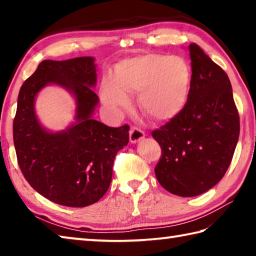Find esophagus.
<instances>
[{
  "label": "esophagus",
  "instance_id": "1",
  "mask_svg": "<svg viewBox=\"0 0 256 256\" xmlns=\"http://www.w3.org/2000/svg\"><path fill=\"white\" fill-rule=\"evenodd\" d=\"M144 132L141 131L140 128H131V130H130V141H131L132 144H136V142L140 141L141 138H144Z\"/></svg>",
  "mask_w": 256,
  "mask_h": 256
}]
</instances>
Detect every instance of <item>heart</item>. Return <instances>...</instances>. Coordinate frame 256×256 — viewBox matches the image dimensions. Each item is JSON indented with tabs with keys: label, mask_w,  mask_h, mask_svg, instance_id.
I'll return each mask as SVG.
<instances>
[{
	"label": "heart",
	"mask_w": 256,
	"mask_h": 256,
	"mask_svg": "<svg viewBox=\"0 0 256 256\" xmlns=\"http://www.w3.org/2000/svg\"><path fill=\"white\" fill-rule=\"evenodd\" d=\"M190 68L180 56L146 54L124 60L116 73H108L102 84V99L112 112H120L138 92V105L157 120H170L188 102Z\"/></svg>",
	"instance_id": "heart-1"
}]
</instances>
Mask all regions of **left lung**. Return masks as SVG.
<instances>
[{
  "instance_id": "1",
  "label": "left lung",
  "mask_w": 256,
  "mask_h": 256,
  "mask_svg": "<svg viewBox=\"0 0 256 256\" xmlns=\"http://www.w3.org/2000/svg\"><path fill=\"white\" fill-rule=\"evenodd\" d=\"M188 50V102L151 133L162 148L156 177L164 190L184 198L200 196L222 178L240 136V115L226 72L198 45L190 44Z\"/></svg>"
}]
</instances>
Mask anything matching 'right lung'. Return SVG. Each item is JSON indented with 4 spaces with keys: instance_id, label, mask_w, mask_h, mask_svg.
<instances>
[{
    "instance_id": "1",
    "label": "right lung",
    "mask_w": 256,
    "mask_h": 256,
    "mask_svg": "<svg viewBox=\"0 0 256 256\" xmlns=\"http://www.w3.org/2000/svg\"><path fill=\"white\" fill-rule=\"evenodd\" d=\"M90 56L45 60L21 86L14 120V142L21 172L34 190L60 206L82 208L100 200L112 182L116 154L128 144V125L110 128L92 118L99 98ZM66 88L76 98L74 124L50 134L34 112L36 94L47 84Z\"/></svg>"
}]
</instances>
